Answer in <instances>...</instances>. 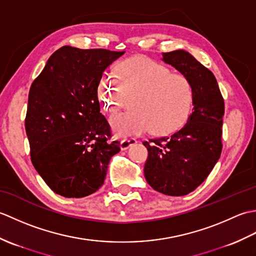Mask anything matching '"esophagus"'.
<instances>
[{
  "label": "esophagus",
  "instance_id": "34e87169",
  "mask_svg": "<svg viewBox=\"0 0 256 256\" xmlns=\"http://www.w3.org/2000/svg\"><path fill=\"white\" fill-rule=\"evenodd\" d=\"M136 143H138V140L135 138H124L121 140V145H120V148H121L122 150H128L130 146H132Z\"/></svg>",
  "mask_w": 256,
  "mask_h": 256
}]
</instances>
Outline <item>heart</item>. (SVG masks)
<instances>
[{
	"instance_id": "b5f03b06",
	"label": "heart",
	"mask_w": 256,
	"mask_h": 256,
	"mask_svg": "<svg viewBox=\"0 0 256 256\" xmlns=\"http://www.w3.org/2000/svg\"><path fill=\"white\" fill-rule=\"evenodd\" d=\"M116 76L103 72L96 84L101 106L116 112L126 98L133 96L132 111L110 118L118 138L140 135L153 130L157 135L177 132L192 114L194 101V86L186 76L172 74L162 64L145 56L128 58L118 64Z\"/></svg>"
}]
</instances>
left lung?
<instances>
[{
	"label": "left lung",
	"instance_id": "obj_1",
	"mask_svg": "<svg viewBox=\"0 0 256 256\" xmlns=\"http://www.w3.org/2000/svg\"><path fill=\"white\" fill-rule=\"evenodd\" d=\"M162 60L192 84L194 112L170 136L143 142L148 150L144 175L156 192L178 197L200 186L220 158L224 101L214 74L188 52H162Z\"/></svg>",
	"mask_w": 256,
	"mask_h": 256
}]
</instances>
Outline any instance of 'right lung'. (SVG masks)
<instances>
[{"label": "right lung", "mask_w": 256, "mask_h": 256, "mask_svg": "<svg viewBox=\"0 0 256 256\" xmlns=\"http://www.w3.org/2000/svg\"><path fill=\"white\" fill-rule=\"evenodd\" d=\"M124 52L64 46L32 84L25 130L35 170L54 192L82 198L104 182L111 157V128L100 113L96 84Z\"/></svg>", "instance_id": "right-lung-1"}]
</instances>
